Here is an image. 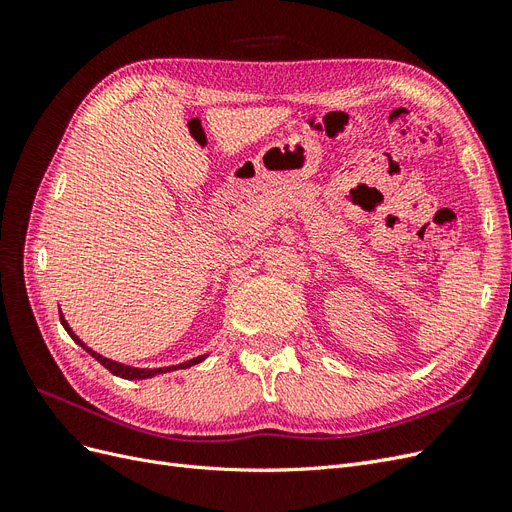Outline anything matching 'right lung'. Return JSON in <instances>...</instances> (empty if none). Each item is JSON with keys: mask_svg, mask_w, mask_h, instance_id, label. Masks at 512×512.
Listing matches in <instances>:
<instances>
[{"mask_svg": "<svg viewBox=\"0 0 512 512\" xmlns=\"http://www.w3.org/2000/svg\"><path fill=\"white\" fill-rule=\"evenodd\" d=\"M59 316H61V322H64L66 324V327H68V322L64 320V314H61V309H59ZM68 331H70V335L76 339V342H79L87 352H91V354H94L96 356V359L108 369V371H111V374H115V376H119V378H126V380H145V378H151V376H156V374H162V371L164 369H175V367H160V369H138V367H130V365H123V363H117V361H111V359H106V356H100L98 352H94V350H91V348H87L83 342H81V339L79 337H76L74 335V331L68 327ZM196 361V359H194ZM190 363V361H188ZM185 365V363H183ZM177 367H181V365H177Z\"/></svg>", "mask_w": 512, "mask_h": 512, "instance_id": "1", "label": "right lung"}]
</instances>
